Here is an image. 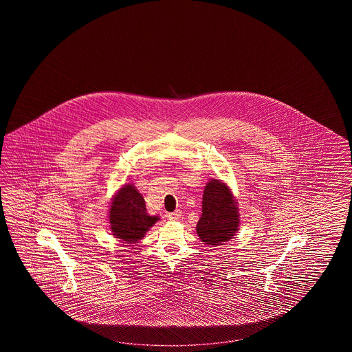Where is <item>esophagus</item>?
Wrapping results in <instances>:
<instances>
[{"label": "esophagus", "instance_id": "esophagus-1", "mask_svg": "<svg viewBox=\"0 0 352 352\" xmlns=\"http://www.w3.org/2000/svg\"><path fill=\"white\" fill-rule=\"evenodd\" d=\"M181 217H182L181 210H177V211H174V212H170V214H168V220H178Z\"/></svg>", "mask_w": 352, "mask_h": 352}]
</instances>
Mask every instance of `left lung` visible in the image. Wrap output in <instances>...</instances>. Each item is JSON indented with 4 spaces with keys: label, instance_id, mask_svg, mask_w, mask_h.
<instances>
[{
    "label": "left lung",
    "instance_id": "1",
    "mask_svg": "<svg viewBox=\"0 0 352 352\" xmlns=\"http://www.w3.org/2000/svg\"><path fill=\"white\" fill-rule=\"evenodd\" d=\"M201 217L197 232L208 245H220L232 239L239 227L237 207L230 188L219 181H210L203 192Z\"/></svg>",
    "mask_w": 352,
    "mask_h": 352
}]
</instances>
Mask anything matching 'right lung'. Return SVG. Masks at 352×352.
Listing matches in <instances>:
<instances>
[{
	"label": "right lung",
	"instance_id": "obj_1",
	"mask_svg": "<svg viewBox=\"0 0 352 352\" xmlns=\"http://www.w3.org/2000/svg\"><path fill=\"white\" fill-rule=\"evenodd\" d=\"M158 217H149L142 195L132 184L124 186L109 210L111 230L118 239L135 243L144 237Z\"/></svg>",
	"mask_w": 352,
	"mask_h": 352
}]
</instances>
